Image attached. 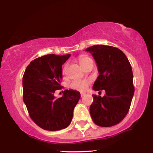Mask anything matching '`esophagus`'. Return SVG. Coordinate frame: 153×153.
Masks as SVG:
<instances>
[{
    "label": "esophagus",
    "instance_id": "34e87169",
    "mask_svg": "<svg viewBox=\"0 0 153 153\" xmlns=\"http://www.w3.org/2000/svg\"><path fill=\"white\" fill-rule=\"evenodd\" d=\"M80 96H81V97H83L84 96H85V93H81L80 94Z\"/></svg>",
    "mask_w": 153,
    "mask_h": 153
}]
</instances>
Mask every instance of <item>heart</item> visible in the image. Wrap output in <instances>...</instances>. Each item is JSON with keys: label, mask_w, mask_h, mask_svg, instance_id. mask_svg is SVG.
I'll return each mask as SVG.
<instances>
[{"label": "heart", "mask_w": 153, "mask_h": 153, "mask_svg": "<svg viewBox=\"0 0 153 153\" xmlns=\"http://www.w3.org/2000/svg\"><path fill=\"white\" fill-rule=\"evenodd\" d=\"M91 59L89 56L87 55H81L79 56L78 58V62L79 64H80L82 67H84L88 62L91 61ZM66 66L64 68L63 72L64 73L66 71ZM91 79H79V80H74L72 82L70 83L69 87L73 89L77 90V91H85L87 89L88 87L91 83Z\"/></svg>", "instance_id": "b5f03b06"}]
</instances>
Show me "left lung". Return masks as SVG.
<instances>
[{
	"label": "left lung",
	"instance_id": "left-lung-1",
	"mask_svg": "<svg viewBox=\"0 0 153 153\" xmlns=\"http://www.w3.org/2000/svg\"><path fill=\"white\" fill-rule=\"evenodd\" d=\"M85 51L91 53L98 66L99 76L93 89L105 91L103 97L92 95L91 119L99 126H115L127 115L134 96L132 66L123 51L115 47L96 45Z\"/></svg>",
	"mask_w": 153,
	"mask_h": 153
}]
</instances>
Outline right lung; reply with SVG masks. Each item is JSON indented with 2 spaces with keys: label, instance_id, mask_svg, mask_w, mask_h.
<instances>
[{
  "label": "right lung",
  "instance_id": "add662e5",
  "mask_svg": "<svg viewBox=\"0 0 153 153\" xmlns=\"http://www.w3.org/2000/svg\"><path fill=\"white\" fill-rule=\"evenodd\" d=\"M70 56L50 54L36 58L23 74V102L32 120L44 130L67 128L80 98L79 92L73 89L65 90L61 98L54 96L56 90L62 88V66Z\"/></svg>",
  "mask_w": 153,
  "mask_h": 153
}]
</instances>
